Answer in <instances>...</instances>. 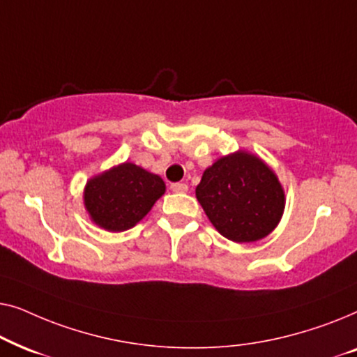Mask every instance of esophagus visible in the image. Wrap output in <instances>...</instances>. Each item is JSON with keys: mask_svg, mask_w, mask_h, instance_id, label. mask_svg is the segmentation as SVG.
Instances as JSON below:
<instances>
[{"mask_svg": "<svg viewBox=\"0 0 357 357\" xmlns=\"http://www.w3.org/2000/svg\"><path fill=\"white\" fill-rule=\"evenodd\" d=\"M170 188H172V192H175V193H185L188 190V185L182 183V182H177V183L170 185Z\"/></svg>", "mask_w": 357, "mask_h": 357, "instance_id": "obj_1", "label": "esophagus"}]
</instances>
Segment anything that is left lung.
Returning <instances> with one entry per match:
<instances>
[{"label":"left lung","mask_w":357,"mask_h":357,"mask_svg":"<svg viewBox=\"0 0 357 357\" xmlns=\"http://www.w3.org/2000/svg\"><path fill=\"white\" fill-rule=\"evenodd\" d=\"M197 198L216 231L237 243L266 237L286 203L276 174L247 151L224 155L204 170Z\"/></svg>","instance_id":"left-lung-1"}]
</instances>
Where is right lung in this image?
Masks as SVG:
<instances>
[{"mask_svg": "<svg viewBox=\"0 0 357 357\" xmlns=\"http://www.w3.org/2000/svg\"><path fill=\"white\" fill-rule=\"evenodd\" d=\"M164 192L165 183L159 175L123 162L87 180L84 206L99 227L123 232L136 226Z\"/></svg>", "mask_w": 357, "mask_h": 357, "instance_id": "add662e5", "label": "right lung"}]
</instances>
